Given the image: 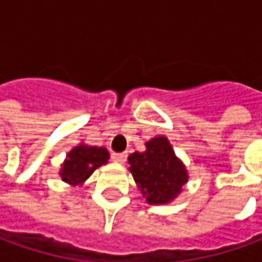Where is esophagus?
I'll use <instances>...</instances> for the list:
<instances>
[{
    "label": "esophagus",
    "instance_id": "esophagus-1",
    "mask_svg": "<svg viewBox=\"0 0 262 262\" xmlns=\"http://www.w3.org/2000/svg\"><path fill=\"white\" fill-rule=\"evenodd\" d=\"M112 160L118 163H124L126 160V153H112Z\"/></svg>",
    "mask_w": 262,
    "mask_h": 262
}]
</instances>
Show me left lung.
<instances>
[{"instance_id": "left-lung-1", "label": "left lung", "mask_w": 262, "mask_h": 262, "mask_svg": "<svg viewBox=\"0 0 262 262\" xmlns=\"http://www.w3.org/2000/svg\"><path fill=\"white\" fill-rule=\"evenodd\" d=\"M146 147V151L128 157L129 170L148 204H165L181 192L188 179L186 170L166 137H156Z\"/></svg>"}]
</instances>
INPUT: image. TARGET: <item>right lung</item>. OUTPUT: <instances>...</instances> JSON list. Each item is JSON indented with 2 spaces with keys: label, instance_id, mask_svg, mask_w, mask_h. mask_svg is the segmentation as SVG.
Here are the masks:
<instances>
[{
  "label": "right lung",
  "instance_id": "1",
  "mask_svg": "<svg viewBox=\"0 0 262 262\" xmlns=\"http://www.w3.org/2000/svg\"><path fill=\"white\" fill-rule=\"evenodd\" d=\"M109 159V153L103 147L80 146L74 147L62 165L61 178L71 185H78L84 182L96 169L105 165Z\"/></svg>",
  "mask_w": 262,
  "mask_h": 262
}]
</instances>
